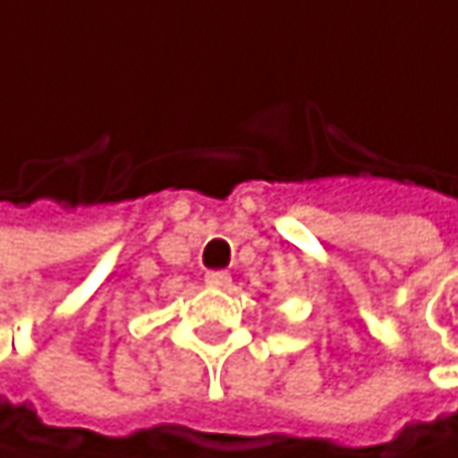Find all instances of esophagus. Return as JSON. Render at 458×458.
<instances>
[{"instance_id": "1", "label": "esophagus", "mask_w": 458, "mask_h": 458, "mask_svg": "<svg viewBox=\"0 0 458 458\" xmlns=\"http://www.w3.org/2000/svg\"><path fill=\"white\" fill-rule=\"evenodd\" d=\"M205 283L213 285V288H226L232 283V277H229V272H208L205 275Z\"/></svg>"}]
</instances>
